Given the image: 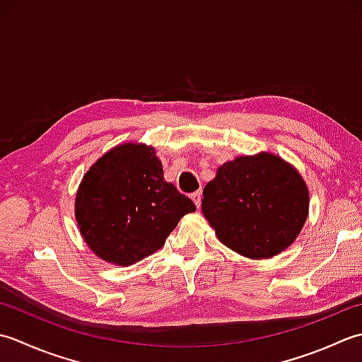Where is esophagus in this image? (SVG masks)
<instances>
[{
    "mask_svg": "<svg viewBox=\"0 0 362 362\" xmlns=\"http://www.w3.org/2000/svg\"><path fill=\"white\" fill-rule=\"evenodd\" d=\"M190 198H192V200H194L195 206H200L202 204V192L200 190L194 192V194H190Z\"/></svg>",
    "mask_w": 362,
    "mask_h": 362,
    "instance_id": "34e87169",
    "label": "esophagus"
}]
</instances>
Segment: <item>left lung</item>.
Returning a JSON list of instances; mask_svg holds the SVG:
<instances>
[{"instance_id":"left-lung-1","label":"left lung","mask_w":362,"mask_h":362,"mask_svg":"<svg viewBox=\"0 0 362 362\" xmlns=\"http://www.w3.org/2000/svg\"><path fill=\"white\" fill-rule=\"evenodd\" d=\"M203 214L226 247L252 259L283 252L303 228L309 194L298 172L274 154L240 156L203 190Z\"/></svg>"}]
</instances>
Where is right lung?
<instances>
[{
  "label": "right lung",
  "instance_id": "1",
  "mask_svg": "<svg viewBox=\"0 0 362 362\" xmlns=\"http://www.w3.org/2000/svg\"><path fill=\"white\" fill-rule=\"evenodd\" d=\"M75 209L93 253L131 265L164 245L195 204L164 181L151 146L127 144L106 153L84 175Z\"/></svg>",
  "mask_w": 362,
  "mask_h": 362
}]
</instances>
